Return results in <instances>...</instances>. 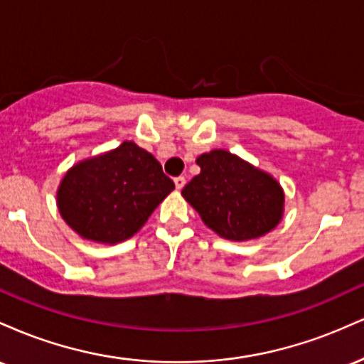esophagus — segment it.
<instances>
[{
	"instance_id": "obj_1",
	"label": "esophagus",
	"mask_w": 364,
	"mask_h": 364,
	"mask_svg": "<svg viewBox=\"0 0 364 364\" xmlns=\"http://www.w3.org/2000/svg\"><path fill=\"white\" fill-rule=\"evenodd\" d=\"M174 185H176V190H181V188L186 185V179L183 178V176H178V178H174Z\"/></svg>"
}]
</instances>
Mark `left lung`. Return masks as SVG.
<instances>
[{
  "label": "left lung",
  "mask_w": 364,
  "mask_h": 364,
  "mask_svg": "<svg viewBox=\"0 0 364 364\" xmlns=\"http://www.w3.org/2000/svg\"><path fill=\"white\" fill-rule=\"evenodd\" d=\"M196 164L200 174L181 195L220 237L255 240L282 219L284 191L270 174L228 150L202 154Z\"/></svg>",
  "instance_id": "left-lung-1"
}]
</instances>
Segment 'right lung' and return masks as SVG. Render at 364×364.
<instances>
[{
	"label": "right lung",
	"instance_id": "right-lung-1",
	"mask_svg": "<svg viewBox=\"0 0 364 364\" xmlns=\"http://www.w3.org/2000/svg\"><path fill=\"white\" fill-rule=\"evenodd\" d=\"M174 190L152 154L133 141L75 164L58 188V208L83 240L116 245L147 223Z\"/></svg>",
	"mask_w": 364,
	"mask_h": 364
}]
</instances>
